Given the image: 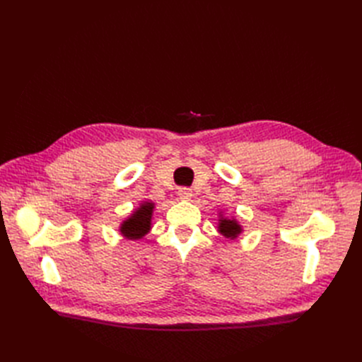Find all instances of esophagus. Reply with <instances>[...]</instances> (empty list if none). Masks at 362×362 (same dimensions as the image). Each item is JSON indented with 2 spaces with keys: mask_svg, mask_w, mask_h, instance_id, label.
<instances>
[{
  "mask_svg": "<svg viewBox=\"0 0 362 362\" xmlns=\"http://www.w3.org/2000/svg\"><path fill=\"white\" fill-rule=\"evenodd\" d=\"M192 196H193V192L190 189H187V187H182V189L178 190V198L181 201H190Z\"/></svg>",
  "mask_w": 362,
  "mask_h": 362,
  "instance_id": "34e87169",
  "label": "esophagus"
}]
</instances>
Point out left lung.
<instances>
[{
    "instance_id": "obj_1",
    "label": "left lung",
    "mask_w": 362,
    "mask_h": 362,
    "mask_svg": "<svg viewBox=\"0 0 362 362\" xmlns=\"http://www.w3.org/2000/svg\"><path fill=\"white\" fill-rule=\"evenodd\" d=\"M218 233H221L223 237L233 240L242 233V226L237 223L235 218L221 217V221H218Z\"/></svg>"
}]
</instances>
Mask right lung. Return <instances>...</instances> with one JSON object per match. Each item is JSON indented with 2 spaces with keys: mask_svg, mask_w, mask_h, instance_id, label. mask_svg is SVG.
I'll use <instances>...</instances> for the list:
<instances>
[{
  "mask_svg": "<svg viewBox=\"0 0 362 362\" xmlns=\"http://www.w3.org/2000/svg\"><path fill=\"white\" fill-rule=\"evenodd\" d=\"M152 210H154V204L152 202L141 204L137 210L120 225V234L128 240H139L146 235L151 229Z\"/></svg>",
  "mask_w": 362,
  "mask_h": 362,
  "instance_id": "right-lung-1",
  "label": "right lung"
}]
</instances>
